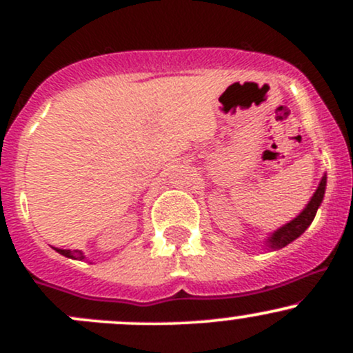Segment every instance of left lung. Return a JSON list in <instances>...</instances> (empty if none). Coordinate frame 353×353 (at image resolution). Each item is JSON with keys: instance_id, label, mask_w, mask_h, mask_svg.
I'll list each match as a JSON object with an SVG mask.
<instances>
[{"instance_id": "8db88e82", "label": "left lung", "mask_w": 353, "mask_h": 353, "mask_svg": "<svg viewBox=\"0 0 353 353\" xmlns=\"http://www.w3.org/2000/svg\"><path fill=\"white\" fill-rule=\"evenodd\" d=\"M325 185H327V176L323 174L317 190L314 192V196H312L309 204L305 205V209H303L297 217L292 219V221L287 222L285 225H282L281 229L274 230L272 236L265 241L267 247H270L272 250L282 249V247L289 245L290 242H294L295 239L301 237L302 234L305 232L307 228L312 224V221H314L315 214H317L319 205L322 204L323 194H325Z\"/></svg>"}]
</instances>
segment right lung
<instances>
[{
  "label": "right lung",
  "mask_w": 353,
  "mask_h": 353,
  "mask_svg": "<svg viewBox=\"0 0 353 353\" xmlns=\"http://www.w3.org/2000/svg\"><path fill=\"white\" fill-rule=\"evenodd\" d=\"M56 252H59L64 257H70V259H76V261H84L86 255H84L81 250H70V249H54Z\"/></svg>",
  "instance_id": "1"
}]
</instances>
